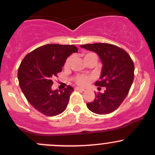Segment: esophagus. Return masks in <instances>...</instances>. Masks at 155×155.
<instances>
[{
  "label": "esophagus",
  "mask_w": 155,
  "mask_h": 155,
  "mask_svg": "<svg viewBox=\"0 0 155 155\" xmlns=\"http://www.w3.org/2000/svg\"><path fill=\"white\" fill-rule=\"evenodd\" d=\"M76 90L77 91H85V88H82V87H76Z\"/></svg>",
  "instance_id": "1"
}]
</instances>
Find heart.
Masks as SVG:
<instances>
[{
  "label": "heart",
  "mask_w": 155,
  "mask_h": 155,
  "mask_svg": "<svg viewBox=\"0 0 155 155\" xmlns=\"http://www.w3.org/2000/svg\"><path fill=\"white\" fill-rule=\"evenodd\" d=\"M84 59H85V62L88 61L89 60L91 59H95V60L97 61V56L95 53L93 52H88L86 53V54L84 55ZM72 60V57L68 58L67 59L66 62L64 64V68H68L70 66V64H71ZM91 79V76H87V75H84V74H81V75H78L75 77V81H76V83L79 85H82V86H85L87 84H88V82H90V80Z\"/></svg>",
  "instance_id": "heart-1"
}]
</instances>
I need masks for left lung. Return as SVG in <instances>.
Segmentation results:
<instances>
[{
    "instance_id": "8db88e82",
    "label": "left lung",
    "mask_w": 155,
    "mask_h": 155,
    "mask_svg": "<svg viewBox=\"0 0 155 155\" xmlns=\"http://www.w3.org/2000/svg\"><path fill=\"white\" fill-rule=\"evenodd\" d=\"M80 47L96 52L102 62L100 81L95 85L105 87L104 93L95 94V99L87 103L89 110L98 115L114 112L125 99L134 78V64L122 48L109 43L82 45Z\"/></svg>"
}]
</instances>
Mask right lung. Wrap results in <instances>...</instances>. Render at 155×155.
Here are the masks:
<instances>
[{
  "label": "right lung",
  "instance_id": "right-lung-1",
  "mask_svg": "<svg viewBox=\"0 0 155 155\" xmlns=\"http://www.w3.org/2000/svg\"><path fill=\"white\" fill-rule=\"evenodd\" d=\"M77 51L73 45L47 44L24 58L18 70L19 85L29 104L38 112L55 116L66 109L74 89L68 86L63 91L52 90V80L62 70L67 58Z\"/></svg>",
  "mask_w": 155,
  "mask_h": 155
}]
</instances>
